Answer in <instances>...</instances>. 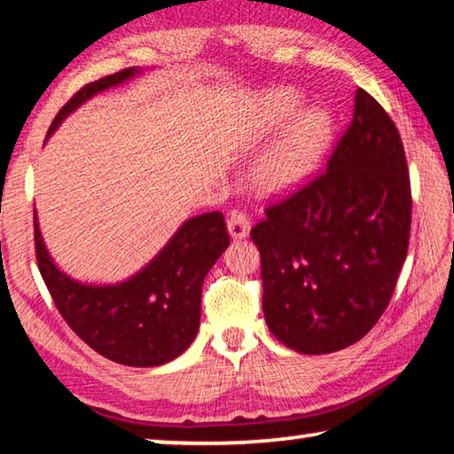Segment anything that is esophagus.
Returning a JSON list of instances; mask_svg holds the SVG:
<instances>
[{
	"mask_svg": "<svg viewBox=\"0 0 454 454\" xmlns=\"http://www.w3.org/2000/svg\"><path fill=\"white\" fill-rule=\"evenodd\" d=\"M250 228H252V222L250 218L246 216L244 212H232L228 218V232L230 236L234 238V240H242L250 234Z\"/></svg>",
	"mask_w": 454,
	"mask_h": 454,
	"instance_id": "34e87169",
	"label": "esophagus"
}]
</instances>
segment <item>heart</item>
<instances>
[{"mask_svg": "<svg viewBox=\"0 0 454 454\" xmlns=\"http://www.w3.org/2000/svg\"><path fill=\"white\" fill-rule=\"evenodd\" d=\"M301 104V94L292 88H276L260 98L252 140H264L287 124L254 170L256 186L264 194H286L301 186L330 140L328 114L318 107L298 114Z\"/></svg>", "mask_w": 454, "mask_h": 454, "instance_id": "heart-1", "label": "heart"}]
</instances>
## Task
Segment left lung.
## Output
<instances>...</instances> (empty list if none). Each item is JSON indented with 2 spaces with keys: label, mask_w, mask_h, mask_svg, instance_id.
<instances>
[{
  "label": "left lung",
  "mask_w": 454,
  "mask_h": 454,
  "mask_svg": "<svg viewBox=\"0 0 454 454\" xmlns=\"http://www.w3.org/2000/svg\"><path fill=\"white\" fill-rule=\"evenodd\" d=\"M411 180L395 121L363 88L325 170L252 228L270 333L302 355L358 342L393 296L411 234Z\"/></svg>",
  "instance_id": "left-lung-1"
}]
</instances>
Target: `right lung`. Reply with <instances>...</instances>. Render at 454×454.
Masks as SVG:
<instances>
[{"label":"right lung","instance_id":"obj_1","mask_svg":"<svg viewBox=\"0 0 454 454\" xmlns=\"http://www.w3.org/2000/svg\"><path fill=\"white\" fill-rule=\"evenodd\" d=\"M137 74H142L140 67H128L83 86L53 118L48 137L90 98ZM34 238L42 278L74 333L98 355L140 368L170 363L190 347L200 326L204 278L230 244L224 216L200 214L184 222L132 278L96 286L59 270L45 248L35 212Z\"/></svg>","mask_w":454,"mask_h":454}]
</instances>
